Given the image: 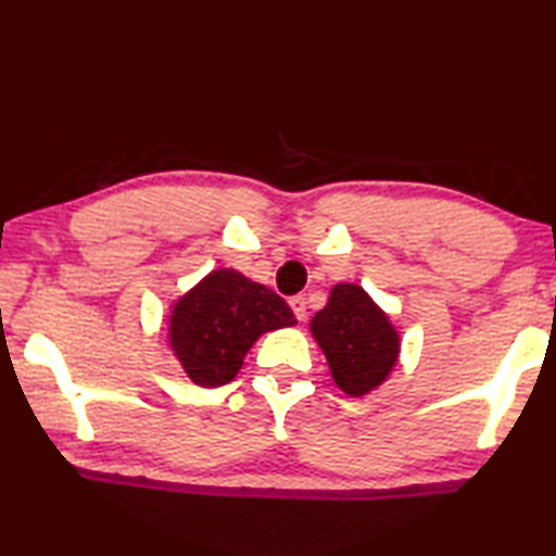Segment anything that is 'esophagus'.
I'll return each instance as SVG.
<instances>
[{"label": "esophagus", "mask_w": 556, "mask_h": 556, "mask_svg": "<svg viewBox=\"0 0 556 556\" xmlns=\"http://www.w3.org/2000/svg\"><path fill=\"white\" fill-rule=\"evenodd\" d=\"M289 306H291V312H294V316L299 318V321H306L308 308H306V299H304V296H301V294L291 296V299H289Z\"/></svg>", "instance_id": "1"}]
</instances>
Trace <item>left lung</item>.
Wrapping results in <instances>:
<instances>
[{
    "label": "left lung",
    "instance_id": "8db88e82",
    "mask_svg": "<svg viewBox=\"0 0 556 556\" xmlns=\"http://www.w3.org/2000/svg\"><path fill=\"white\" fill-rule=\"evenodd\" d=\"M312 336L328 361L338 388L363 397L392 372L400 333L390 316L357 285H336L328 304L312 318Z\"/></svg>",
    "mask_w": 556,
    "mask_h": 556
}]
</instances>
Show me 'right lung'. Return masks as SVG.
<instances>
[{
    "label": "right lung",
    "instance_id": "right-lung-1",
    "mask_svg": "<svg viewBox=\"0 0 556 556\" xmlns=\"http://www.w3.org/2000/svg\"><path fill=\"white\" fill-rule=\"evenodd\" d=\"M285 299L238 269H215L174 304L168 343L201 388L228 384L257 338L294 326Z\"/></svg>",
    "mask_w": 556,
    "mask_h": 556
}]
</instances>
